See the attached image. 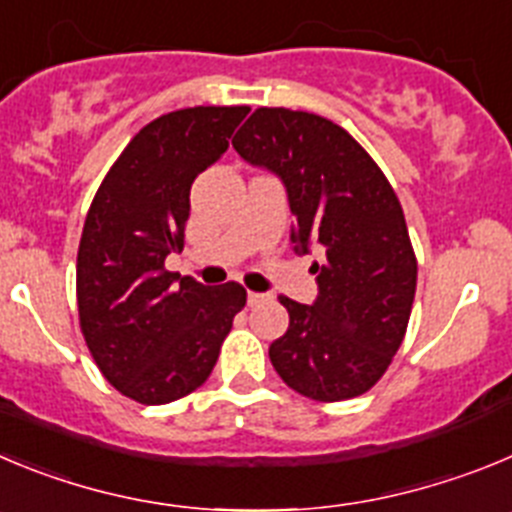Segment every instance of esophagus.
<instances>
[{
    "label": "esophagus",
    "instance_id": "34e87169",
    "mask_svg": "<svg viewBox=\"0 0 512 512\" xmlns=\"http://www.w3.org/2000/svg\"><path fill=\"white\" fill-rule=\"evenodd\" d=\"M248 304H251V307H253V304H261V302H264V299H266V294H259V292H248Z\"/></svg>",
    "mask_w": 512,
    "mask_h": 512
}]
</instances>
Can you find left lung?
Segmentation results:
<instances>
[{
  "mask_svg": "<svg viewBox=\"0 0 512 512\" xmlns=\"http://www.w3.org/2000/svg\"><path fill=\"white\" fill-rule=\"evenodd\" d=\"M287 187L297 253L317 246V299L281 297L289 330L271 342L281 381L314 401L373 388L401 348L416 294V256L391 182L342 126L307 111L256 109L233 139Z\"/></svg>",
  "mask_w": 512,
  "mask_h": 512,
  "instance_id": "8db88e82",
  "label": "left lung"
}]
</instances>
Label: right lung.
<instances>
[{"label":"right lung","instance_id":"1","mask_svg":"<svg viewBox=\"0 0 512 512\" xmlns=\"http://www.w3.org/2000/svg\"><path fill=\"white\" fill-rule=\"evenodd\" d=\"M248 106L164 114L126 144L83 225L75 292L86 345L119 393L159 406L208 381L233 317L236 281L205 287L164 269L182 251L195 177L218 162Z\"/></svg>","mask_w":512,"mask_h":512}]
</instances>
